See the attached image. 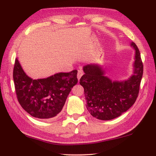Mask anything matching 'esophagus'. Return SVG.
<instances>
[{"instance_id": "obj_1", "label": "esophagus", "mask_w": 156, "mask_h": 156, "mask_svg": "<svg viewBox=\"0 0 156 156\" xmlns=\"http://www.w3.org/2000/svg\"><path fill=\"white\" fill-rule=\"evenodd\" d=\"M83 75V71H81V70H79L78 73H77V79H78V80H79V79H80V78L82 77Z\"/></svg>"}]
</instances>
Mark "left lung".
Instances as JSON below:
<instances>
[{
    "instance_id": "obj_1",
    "label": "left lung",
    "mask_w": 156,
    "mask_h": 156,
    "mask_svg": "<svg viewBox=\"0 0 156 156\" xmlns=\"http://www.w3.org/2000/svg\"><path fill=\"white\" fill-rule=\"evenodd\" d=\"M135 50L134 74L125 81H112L104 76V71L99 65L83 66L85 74L80 79L84 88L86 108L95 118L109 120L116 118L131 108L138 97L144 73L140 52L134 42Z\"/></svg>"
}]
</instances>
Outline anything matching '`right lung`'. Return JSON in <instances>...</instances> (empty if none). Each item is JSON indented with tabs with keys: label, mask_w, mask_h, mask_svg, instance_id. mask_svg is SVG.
Here are the masks:
<instances>
[{
	"label": "right lung",
	"mask_w": 156,
	"mask_h": 156,
	"mask_svg": "<svg viewBox=\"0 0 156 156\" xmlns=\"http://www.w3.org/2000/svg\"><path fill=\"white\" fill-rule=\"evenodd\" d=\"M77 71L59 73L46 79H32L25 73L18 59L13 69L17 100L31 116L50 119L60 112L72 87L77 84Z\"/></svg>",
	"instance_id": "right-lung-1"
}]
</instances>
